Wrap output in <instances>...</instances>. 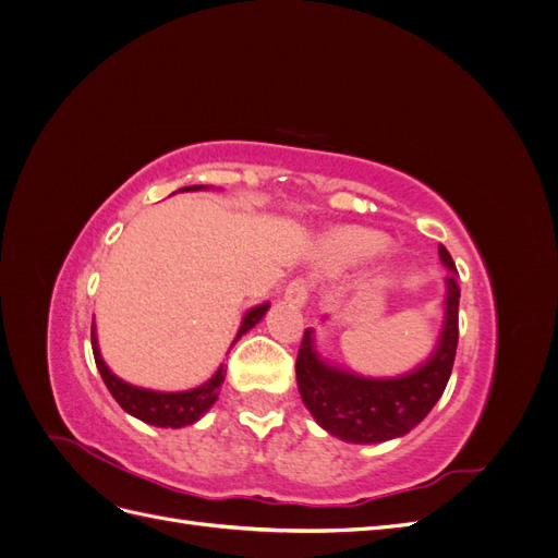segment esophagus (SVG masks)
I'll list each match as a JSON object with an SVG mask.
<instances>
[{
  "label": "esophagus",
  "instance_id": "34e87169",
  "mask_svg": "<svg viewBox=\"0 0 558 558\" xmlns=\"http://www.w3.org/2000/svg\"><path fill=\"white\" fill-rule=\"evenodd\" d=\"M310 298V283L305 279H293L283 291V300L291 302L295 307H305Z\"/></svg>",
  "mask_w": 558,
  "mask_h": 558
}]
</instances>
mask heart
Listing matches in <instances>:
<instances>
[{
	"mask_svg": "<svg viewBox=\"0 0 558 558\" xmlns=\"http://www.w3.org/2000/svg\"><path fill=\"white\" fill-rule=\"evenodd\" d=\"M386 248V238L373 230H340L326 242V256L332 265H351L377 256Z\"/></svg>",
	"mask_w": 558,
	"mask_h": 558,
	"instance_id": "1",
	"label": "heart"
}]
</instances>
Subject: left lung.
Instances as JSON below:
<instances>
[{
  "label": "left lung",
  "mask_w": 558,
  "mask_h": 558,
  "mask_svg": "<svg viewBox=\"0 0 558 558\" xmlns=\"http://www.w3.org/2000/svg\"><path fill=\"white\" fill-rule=\"evenodd\" d=\"M440 260L449 269L445 279V326L430 359L408 375L393 379L361 377L318 356L312 328L305 330L295 361L302 402L316 424L353 445H375L408 435L426 418L445 393L459 344V298L456 265L440 244Z\"/></svg>",
  "instance_id": "obj_1"
}]
</instances>
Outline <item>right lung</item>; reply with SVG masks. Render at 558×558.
<instances>
[{"label": "right lung", "mask_w": 558, "mask_h": 558, "mask_svg": "<svg viewBox=\"0 0 558 558\" xmlns=\"http://www.w3.org/2000/svg\"><path fill=\"white\" fill-rule=\"evenodd\" d=\"M202 189H207V185H189V189H181V191H202ZM267 310H269V302H263V305L248 310L242 318V326L238 330V337H234V342H238L244 332H248L253 326H256ZM90 342H93L95 365L99 369V375H102L109 393L116 398V402L121 404L128 414L137 416L140 421H144V424L158 426V428L191 426L209 412L211 404L218 400V393H221V384L226 379L223 365L216 369V375L209 381H205L197 388H191V391H177V393L150 391V388L132 386L111 373L109 365L102 359V353H99V347H97L95 318H93V328H90Z\"/></svg>", "instance_id": "add662e5"}]
</instances>
